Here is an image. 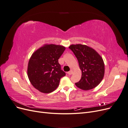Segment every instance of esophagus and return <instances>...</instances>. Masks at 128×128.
<instances>
[{
	"label": "esophagus",
	"mask_w": 128,
	"mask_h": 128,
	"mask_svg": "<svg viewBox=\"0 0 128 128\" xmlns=\"http://www.w3.org/2000/svg\"><path fill=\"white\" fill-rule=\"evenodd\" d=\"M67 74L68 75H72V70H70V71H69V72H67Z\"/></svg>",
	"instance_id": "1"
}]
</instances>
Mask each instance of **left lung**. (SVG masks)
<instances>
[{
    "mask_svg": "<svg viewBox=\"0 0 128 128\" xmlns=\"http://www.w3.org/2000/svg\"><path fill=\"white\" fill-rule=\"evenodd\" d=\"M69 48L78 60L82 70V77L76 86L83 90L96 88L101 82L104 73V65L102 58L94 49L88 46L76 44Z\"/></svg>",
    "mask_w": 128,
    "mask_h": 128,
    "instance_id": "8db88e82",
    "label": "left lung"
}]
</instances>
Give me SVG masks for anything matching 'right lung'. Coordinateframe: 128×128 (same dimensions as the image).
<instances>
[{
	"label": "right lung",
	"mask_w": 128,
	"mask_h": 128,
	"mask_svg": "<svg viewBox=\"0 0 128 128\" xmlns=\"http://www.w3.org/2000/svg\"><path fill=\"white\" fill-rule=\"evenodd\" d=\"M65 49L63 46L46 44L32 54L27 73L30 83L37 90L48 94L59 86L66 73L61 70L58 59Z\"/></svg>",
	"instance_id": "obj_1"
}]
</instances>
